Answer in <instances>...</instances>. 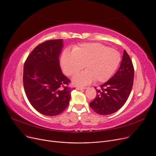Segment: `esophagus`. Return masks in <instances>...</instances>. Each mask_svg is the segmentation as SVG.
Here are the masks:
<instances>
[{
  "mask_svg": "<svg viewBox=\"0 0 156 156\" xmlns=\"http://www.w3.org/2000/svg\"><path fill=\"white\" fill-rule=\"evenodd\" d=\"M76 88V90H85L87 88L86 87H77Z\"/></svg>",
  "mask_w": 156,
  "mask_h": 156,
  "instance_id": "34e87169",
  "label": "esophagus"
}]
</instances>
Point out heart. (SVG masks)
Masks as SVG:
<instances>
[{
  "label": "heart",
  "mask_w": 156,
  "mask_h": 156,
  "mask_svg": "<svg viewBox=\"0 0 156 156\" xmlns=\"http://www.w3.org/2000/svg\"><path fill=\"white\" fill-rule=\"evenodd\" d=\"M121 61L119 53L114 49L99 43L81 44L73 51L65 49L61 58L63 72L73 76L84 68L83 71L73 78L75 85L83 86L96 82H105L117 69Z\"/></svg>",
  "instance_id": "obj_1"
}]
</instances>
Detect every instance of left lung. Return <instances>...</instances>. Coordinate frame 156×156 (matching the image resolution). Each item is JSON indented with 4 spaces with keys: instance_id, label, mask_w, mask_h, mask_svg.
I'll list each match as a JSON object with an SVG mask.
<instances>
[{
    "instance_id": "8db88e82",
    "label": "left lung",
    "mask_w": 156,
    "mask_h": 156,
    "mask_svg": "<svg viewBox=\"0 0 156 156\" xmlns=\"http://www.w3.org/2000/svg\"><path fill=\"white\" fill-rule=\"evenodd\" d=\"M133 78V64L125 50L119 68L111 78L100 86L101 90H97L95 99L90 103V108L101 115H108L118 111L128 99Z\"/></svg>"
}]
</instances>
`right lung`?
I'll return each instance as SVG.
<instances>
[{
    "mask_svg": "<svg viewBox=\"0 0 156 156\" xmlns=\"http://www.w3.org/2000/svg\"><path fill=\"white\" fill-rule=\"evenodd\" d=\"M63 40H48L37 46L27 57L23 68V85L31 105L45 116L61 114L68 107L71 90L69 80L59 64Z\"/></svg>",
    "mask_w": 156,
    "mask_h": 156,
    "instance_id": "add662e5",
    "label": "right lung"
}]
</instances>
